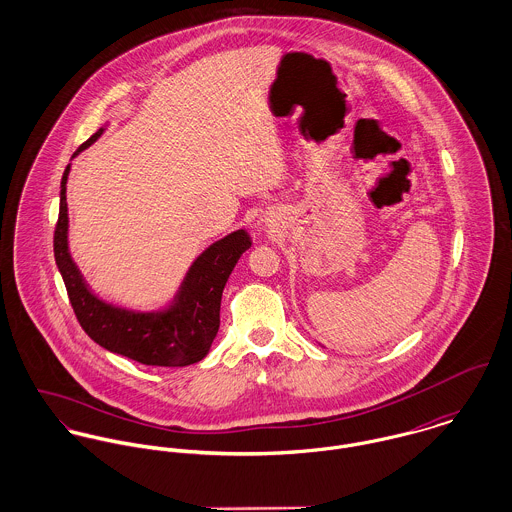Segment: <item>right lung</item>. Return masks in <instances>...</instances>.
Wrapping results in <instances>:
<instances>
[{"label": "right lung", "mask_w": 512, "mask_h": 512, "mask_svg": "<svg viewBox=\"0 0 512 512\" xmlns=\"http://www.w3.org/2000/svg\"><path fill=\"white\" fill-rule=\"evenodd\" d=\"M106 128L90 136L73 159L92 146ZM71 163L61 179V207L55 230V262L67 286L74 315L86 335L102 349L147 366H187L205 359L220 325V297L238 258L252 238L238 228L207 246L189 266L173 299L161 309L140 311L122 307L94 292L80 274L69 246L67 181Z\"/></svg>", "instance_id": "right-lung-1"}]
</instances>
